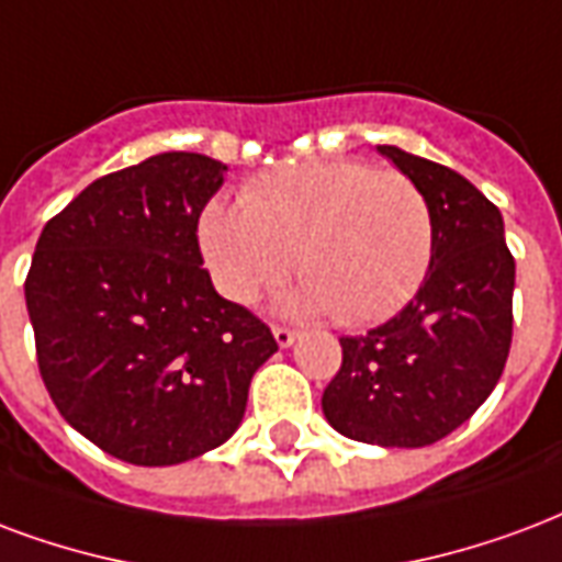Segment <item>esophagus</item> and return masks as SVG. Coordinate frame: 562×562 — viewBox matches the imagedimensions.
<instances>
[{"label":"esophagus","instance_id":"34e87169","mask_svg":"<svg viewBox=\"0 0 562 562\" xmlns=\"http://www.w3.org/2000/svg\"><path fill=\"white\" fill-rule=\"evenodd\" d=\"M273 339H277V345L280 348H289V345L297 339V334H294L292 327H282V324H273Z\"/></svg>","mask_w":562,"mask_h":562}]
</instances>
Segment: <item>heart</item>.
I'll return each mask as SVG.
<instances>
[{"mask_svg":"<svg viewBox=\"0 0 562 562\" xmlns=\"http://www.w3.org/2000/svg\"><path fill=\"white\" fill-rule=\"evenodd\" d=\"M199 244L228 301L252 303L294 265L306 282L294 301L301 310L372 324L398 313L426 280L435 217L405 172L310 160L252 178L240 207L211 202Z\"/></svg>","mask_w":562,"mask_h":562,"instance_id":"b5f03b06","label":"heart"}]
</instances>
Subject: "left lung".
I'll list each match as a JSON object with an SVG mask.
<instances>
[{"label": "left lung", "instance_id": "left-lung-1", "mask_svg": "<svg viewBox=\"0 0 562 562\" xmlns=\"http://www.w3.org/2000/svg\"><path fill=\"white\" fill-rule=\"evenodd\" d=\"M378 151L429 199L435 252L402 313L339 339L342 366L322 408L345 438L429 447L468 423L501 381L513 345L515 259L501 211L468 178L396 145Z\"/></svg>", "mask_w": 562, "mask_h": 562}]
</instances>
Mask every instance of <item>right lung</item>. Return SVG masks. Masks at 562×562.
I'll return each instance as SVG.
<instances>
[{
  "label": "right lung",
  "instance_id": "obj_1",
  "mask_svg": "<svg viewBox=\"0 0 562 562\" xmlns=\"http://www.w3.org/2000/svg\"><path fill=\"white\" fill-rule=\"evenodd\" d=\"M226 166L166 151L91 181L37 238L26 277L53 405L115 459L164 468L226 443L277 339L220 297L199 214Z\"/></svg>",
  "mask_w": 562,
  "mask_h": 562
}]
</instances>
